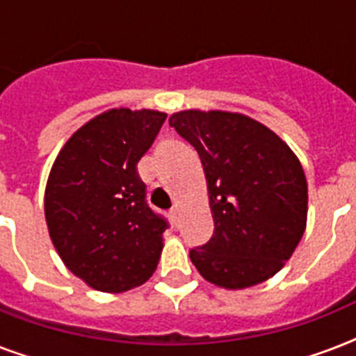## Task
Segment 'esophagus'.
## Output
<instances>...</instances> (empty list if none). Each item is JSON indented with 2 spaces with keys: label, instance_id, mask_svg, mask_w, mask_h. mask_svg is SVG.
Returning <instances> with one entry per match:
<instances>
[{
  "label": "esophagus",
  "instance_id": "obj_1",
  "mask_svg": "<svg viewBox=\"0 0 356 356\" xmlns=\"http://www.w3.org/2000/svg\"><path fill=\"white\" fill-rule=\"evenodd\" d=\"M170 218H172L173 225H179V220H181V209L179 207H173L170 211Z\"/></svg>",
  "mask_w": 356,
  "mask_h": 356
}]
</instances>
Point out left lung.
I'll return each mask as SVG.
<instances>
[{
	"mask_svg": "<svg viewBox=\"0 0 356 356\" xmlns=\"http://www.w3.org/2000/svg\"><path fill=\"white\" fill-rule=\"evenodd\" d=\"M203 164L214 234L190 251L203 279L227 290L268 281L307 227L303 166L271 129L245 114L181 111L170 116Z\"/></svg>",
	"mask_w": 356,
	"mask_h": 356,
	"instance_id": "1",
	"label": "left lung"
}]
</instances>
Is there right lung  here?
Returning <instances> with one entry per match:
<instances>
[{"mask_svg":"<svg viewBox=\"0 0 356 356\" xmlns=\"http://www.w3.org/2000/svg\"><path fill=\"white\" fill-rule=\"evenodd\" d=\"M166 116L111 108L77 129L53 162L44 195L49 238L94 290L127 292L156 270L168 223L145 203L136 164Z\"/></svg>","mask_w":356,"mask_h":356,"instance_id":"add662e5","label":"right lung"}]
</instances>
